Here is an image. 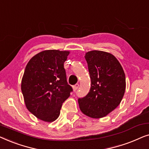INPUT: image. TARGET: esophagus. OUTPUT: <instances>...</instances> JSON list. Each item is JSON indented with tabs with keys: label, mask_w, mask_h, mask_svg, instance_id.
<instances>
[{
	"label": "esophagus",
	"mask_w": 149,
	"mask_h": 149,
	"mask_svg": "<svg viewBox=\"0 0 149 149\" xmlns=\"http://www.w3.org/2000/svg\"><path fill=\"white\" fill-rule=\"evenodd\" d=\"M79 84H78V83H77L76 85H74V86H73V90H74V91H76V90H77V89L79 88Z\"/></svg>",
	"instance_id": "obj_1"
}]
</instances>
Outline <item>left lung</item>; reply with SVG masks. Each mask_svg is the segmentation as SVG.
<instances>
[{"label":"left lung","instance_id":"8db88e82","mask_svg":"<svg viewBox=\"0 0 149 149\" xmlns=\"http://www.w3.org/2000/svg\"><path fill=\"white\" fill-rule=\"evenodd\" d=\"M91 87L85 97L79 98L81 111L89 117H104L119 105L125 90L123 68L113 55L102 51L85 54Z\"/></svg>","mask_w":149,"mask_h":149}]
</instances>
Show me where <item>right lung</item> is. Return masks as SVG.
I'll return each mask as SVG.
<instances>
[{
  "label": "right lung",
  "instance_id": "right-lung-1",
  "mask_svg": "<svg viewBox=\"0 0 149 149\" xmlns=\"http://www.w3.org/2000/svg\"><path fill=\"white\" fill-rule=\"evenodd\" d=\"M69 52L47 50L34 56L26 65L22 91L28 111L40 120L58 119L72 87L67 82L64 63Z\"/></svg>",
  "mask_w": 149,
  "mask_h": 149
}]
</instances>
